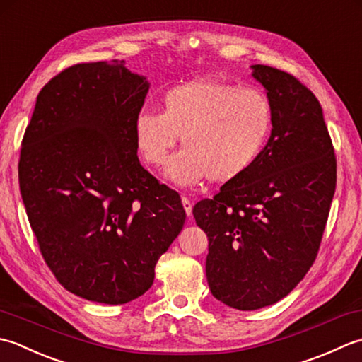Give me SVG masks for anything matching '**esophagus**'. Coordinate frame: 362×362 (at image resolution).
<instances>
[{
	"instance_id": "1",
	"label": "esophagus",
	"mask_w": 362,
	"mask_h": 362,
	"mask_svg": "<svg viewBox=\"0 0 362 362\" xmlns=\"http://www.w3.org/2000/svg\"><path fill=\"white\" fill-rule=\"evenodd\" d=\"M181 202H182V206H184V211H186V214H187V217H190L192 216V202L189 200L187 197H182Z\"/></svg>"
}]
</instances>
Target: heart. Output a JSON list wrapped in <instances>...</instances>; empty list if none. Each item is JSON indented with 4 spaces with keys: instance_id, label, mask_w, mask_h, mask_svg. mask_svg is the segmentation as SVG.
Here are the masks:
<instances>
[{
    "instance_id": "b5f03b06",
    "label": "heart",
    "mask_w": 362,
    "mask_h": 362,
    "mask_svg": "<svg viewBox=\"0 0 362 362\" xmlns=\"http://www.w3.org/2000/svg\"><path fill=\"white\" fill-rule=\"evenodd\" d=\"M132 128L137 151L151 167L164 164L180 136L182 150L165 170L175 182L189 186L204 176L230 182L259 159L274 129V106L261 88L197 79L165 90L160 112L140 110Z\"/></svg>"
}]
</instances>
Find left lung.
Returning <instances> with one entry per match:
<instances>
[{"label": "left lung", "instance_id": "left-lung-1", "mask_svg": "<svg viewBox=\"0 0 362 362\" xmlns=\"http://www.w3.org/2000/svg\"><path fill=\"white\" fill-rule=\"evenodd\" d=\"M274 106L259 159L194 206L208 235L206 278L218 301L255 311L286 297L314 264L336 190V154L315 95L293 75L253 65Z\"/></svg>", "mask_w": 362, "mask_h": 362}]
</instances>
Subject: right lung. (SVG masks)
<instances>
[{"mask_svg": "<svg viewBox=\"0 0 362 362\" xmlns=\"http://www.w3.org/2000/svg\"><path fill=\"white\" fill-rule=\"evenodd\" d=\"M123 61L51 78L21 140L18 181L40 253L65 289L123 305L150 289L186 220L180 194L140 165L134 119L148 81Z\"/></svg>", "mask_w": 362, "mask_h": 362, "instance_id": "obj_1", "label": "right lung"}]
</instances>
